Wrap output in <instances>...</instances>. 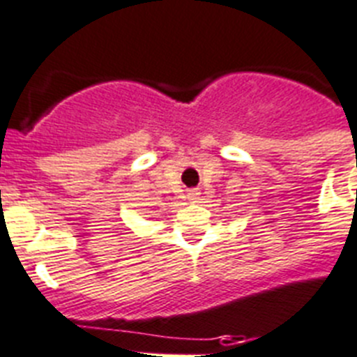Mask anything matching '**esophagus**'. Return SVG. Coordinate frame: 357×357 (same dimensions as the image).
I'll return each instance as SVG.
<instances>
[{
	"mask_svg": "<svg viewBox=\"0 0 357 357\" xmlns=\"http://www.w3.org/2000/svg\"><path fill=\"white\" fill-rule=\"evenodd\" d=\"M199 190H191L190 193H188V199L191 200V202H197V200H199Z\"/></svg>",
	"mask_w": 357,
	"mask_h": 357,
	"instance_id": "1",
	"label": "esophagus"
}]
</instances>
